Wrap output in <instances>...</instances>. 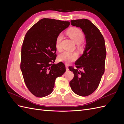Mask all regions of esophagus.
<instances>
[{
    "label": "esophagus",
    "mask_w": 124,
    "mask_h": 124,
    "mask_svg": "<svg viewBox=\"0 0 124 124\" xmlns=\"http://www.w3.org/2000/svg\"><path fill=\"white\" fill-rule=\"evenodd\" d=\"M65 66H66V70H67V71H68V70H69V68H68V65L66 64Z\"/></svg>",
    "instance_id": "1"
}]
</instances>
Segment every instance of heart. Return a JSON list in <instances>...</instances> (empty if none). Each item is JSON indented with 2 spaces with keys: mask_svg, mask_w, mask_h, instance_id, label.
Returning a JSON list of instances; mask_svg holds the SVG:
<instances>
[{
  "mask_svg": "<svg viewBox=\"0 0 124 124\" xmlns=\"http://www.w3.org/2000/svg\"><path fill=\"white\" fill-rule=\"evenodd\" d=\"M67 33L76 44H81L84 39V34L80 29L78 28L72 27L70 28L67 31ZM63 36L62 33H59L56 39L55 46L57 49H61V43L62 39ZM78 54L76 52H71L68 51H65L59 55V60L60 61L65 63H69L73 62L77 59Z\"/></svg>",
  "mask_w": 124,
  "mask_h": 124,
  "instance_id": "1",
  "label": "heart"
}]
</instances>
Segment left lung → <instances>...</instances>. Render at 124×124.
<instances>
[{"label": "left lung", "instance_id": "8db88e82", "mask_svg": "<svg viewBox=\"0 0 124 124\" xmlns=\"http://www.w3.org/2000/svg\"><path fill=\"white\" fill-rule=\"evenodd\" d=\"M71 23L82 30L86 44L83 54L75 62L76 68L69 67L74 73L69 84L77 95L87 96L96 91L104 72L107 55L105 41L98 28L89 20H72Z\"/></svg>", "mask_w": 124, "mask_h": 124}]
</instances>
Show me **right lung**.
Returning a JSON list of instances; mask_svg holds the SVG:
<instances>
[{"instance_id":"obj_1","label":"right lung","mask_w":124,"mask_h":124,"mask_svg":"<svg viewBox=\"0 0 124 124\" xmlns=\"http://www.w3.org/2000/svg\"><path fill=\"white\" fill-rule=\"evenodd\" d=\"M69 22L42 18L26 33L21 51V69L25 84L33 95L46 97L53 91L57 77L65 72L62 62L54 63L56 39Z\"/></svg>"}]
</instances>
